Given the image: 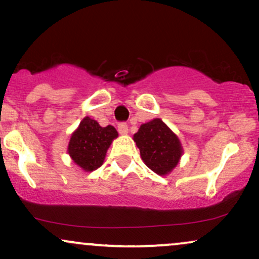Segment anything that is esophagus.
Segmentation results:
<instances>
[{
  "label": "esophagus",
  "mask_w": 259,
  "mask_h": 259,
  "mask_svg": "<svg viewBox=\"0 0 259 259\" xmlns=\"http://www.w3.org/2000/svg\"><path fill=\"white\" fill-rule=\"evenodd\" d=\"M127 124L126 123H119L118 124V132H119V134H121V135H125V134H127Z\"/></svg>",
  "instance_id": "34e87169"
}]
</instances>
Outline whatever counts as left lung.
Masks as SVG:
<instances>
[{"label": "left lung", "mask_w": 259, "mask_h": 259, "mask_svg": "<svg viewBox=\"0 0 259 259\" xmlns=\"http://www.w3.org/2000/svg\"><path fill=\"white\" fill-rule=\"evenodd\" d=\"M134 141L145 164L159 175L168 174L177 167L183 153L179 139L159 118L142 124Z\"/></svg>", "instance_id": "1"}]
</instances>
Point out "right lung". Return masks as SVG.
Masks as SVG:
<instances>
[{
  "mask_svg": "<svg viewBox=\"0 0 259 259\" xmlns=\"http://www.w3.org/2000/svg\"><path fill=\"white\" fill-rule=\"evenodd\" d=\"M118 136L112 125L102 127L96 120L86 117L70 138L68 153L86 171L101 167L113 139Z\"/></svg>",
  "mask_w": 259,
  "mask_h": 259,
  "instance_id": "1",
  "label": "right lung"
}]
</instances>
